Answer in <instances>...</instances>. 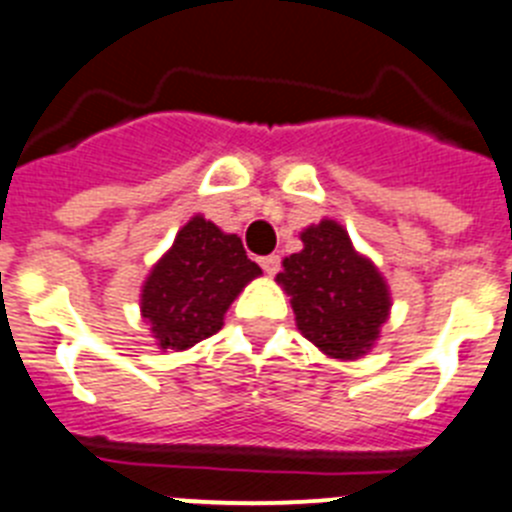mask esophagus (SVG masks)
Wrapping results in <instances>:
<instances>
[{"instance_id":"1","label":"esophagus","mask_w":512,"mask_h":512,"mask_svg":"<svg viewBox=\"0 0 512 512\" xmlns=\"http://www.w3.org/2000/svg\"><path fill=\"white\" fill-rule=\"evenodd\" d=\"M260 265L267 275H275L280 270V257L278 255H267L260 257Z\"/></svg>"}]
</instances>
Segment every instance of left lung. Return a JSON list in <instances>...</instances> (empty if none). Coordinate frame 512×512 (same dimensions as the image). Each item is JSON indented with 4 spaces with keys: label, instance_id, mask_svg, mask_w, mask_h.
Masks as SVG:
<instances>
[{
    "label": "left lung",
    "instance_id": "obj_1",
    "mask_svg": "<svg viewBox=\"0 0 512 512\" xmlns=\"http://www.w3.org/2000/svg\"><path fill=\"white\" fill-rule=\"evenodd\" d=\"M301 242L303 250L285 257L283 273L275 275L290 296L298 331L331 359L365 357L390 319L388 280L334 219L303 229Z\"/></svg>",
    "mask_w": 512,
    "mask_h": 512
}]
</instances>
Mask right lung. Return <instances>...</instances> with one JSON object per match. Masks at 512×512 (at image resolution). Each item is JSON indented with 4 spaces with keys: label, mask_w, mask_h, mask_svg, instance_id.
Segmentation results:
<instances>
[{
    "label": "right lung",
    "mask_w": 512,
    "mask_h": 512,
    "mask_svg": "<svg viewBox=\"0 0 512 512\" xmlns=\"http://www.w3.org/2000/svg\"><path fill=\"white\" fill-rule=\"evenodd\" d=\"M262 275L242 239L204 214L191 216L170 250L150 267L140 313L160 349H191L224 326V313L247 283Z\"/></svg>",
    "instance_id": "right-lung-1"
}]
</instances>
